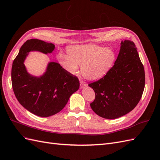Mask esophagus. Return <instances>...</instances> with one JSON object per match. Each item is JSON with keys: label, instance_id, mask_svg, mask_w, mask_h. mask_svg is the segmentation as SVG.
<instances>
[{"label": "esophagus", "instance_id": "esophagus-1", "mask_svg": "<svg viewBox=\"0 0 160 160\" xmlns=\"http://www.w3.org/2000/svg\"><path fill=\"white\" fill-rule=\"evenodd\" d=\"M86 85H87V83H85V81H80V88H84V87L86 86Z\"/></svg>", "mask_w": 160, "mask_h": 160}]
</instances>
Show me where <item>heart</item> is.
Listing matches in <instances>:
<instances>
[{
  "label": "heart",
  "instance_id": "1",
  "mask_svg": "<svg viewBox=\"0 0 160 160\" xmlns=\"http://www.w3.org/2000/svg\"><path fill=\"white\" fill-rule=\"evenodd\" d=\"M69 54L60 53L58 59L71 74H77L79 66L86 79L98 80L102 78L112 67L115 54L110 48L94 44L79 45L69 47Z\"/></svg>",
  "mask_w": 160,
  "mask_h": 160
}]
</instances>
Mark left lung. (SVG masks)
I'll return each mask as SVG.
<instances>
[{
	"mask_svg": "<svg viewBox=\"0 0 160 160\" xmlns=\"http://www.w3.org/2000/svg\"><path fill=\"white\" fill-rule=\"evenodd\" d=\"M89 86L95 94L90 106L100 117L113 119L132 111L141 99L145 87L144 67L134 42L122 41L114 65Z\"/></svg>",
	"mask_w": 160,
	"mask_h": 160,
	"instance_id": "8db88e82",
	"label": "left lung"
}]
</instances>
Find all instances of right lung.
Wrapping results in <instances>:
<instances>
[{
  "instance_id": "obj_1",
  "label": "right lung",
  "mask_w": 160,
  "mask_h": 160,
  "mask_svg": "<svg viewBox=\"0 0 160 160\" xmlns=\"http://www.w3.org/2000/svg\"><path fill=\"white\" fill-rule=\"evenodd\" d=\"M55 45L38 39L27 40L14 59L11 71L14 93L18 102L31 113L42 118L59 113L71 95L79 88V81L55 62H50L40 77L28 73L24 62L31 51L51 53Z\"/></svg>"
}]
</instances>
